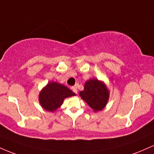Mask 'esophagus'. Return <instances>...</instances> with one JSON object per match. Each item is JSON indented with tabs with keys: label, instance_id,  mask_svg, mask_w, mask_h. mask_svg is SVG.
I'll list each match as a JSON object with an SVG mask.
<instances>
[{
	"label": "esophagus",
	"instance_id": "esophagus-1",
	"mask_svg": "<svg viewBox=\"0 0 154 154\" xmlns=\"http://www.w3.org/2000/svg\"><path fill=\"white\" fill-rule=\"evenodd\" d=\"M71 89L74 93H75V94H78V89H77V88L75 87V86H72V87L71 88Z\"/></svg>",
	"mask_w": 154,
	"mask_h": 154
}]
</instances>
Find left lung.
Wrapping results in <instances>:
<instances>
[{"label": "left lung", "instance_id": "8db88e82", "mask_svg": "<svg viewBox=\"0 0 154 154\" xmlns=\"http://www.w3.org/2000/svg\"><path fill=\"white\" fill-rule=\"evenodd\" d=\"M79 95L94 112L103 110L109 99V91L103 82L93 79L87 81Z\"/></svg>", "mask_w": 154, "mask_h": 154}]
</instances>
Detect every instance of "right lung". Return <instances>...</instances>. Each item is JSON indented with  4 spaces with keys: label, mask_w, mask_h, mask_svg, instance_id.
Instances as JSON below:
<instances>
[{
    "label": "right lung",
    "mask_w": 154,
    "mask_h": 154,
    "mask_svg": "<svg viewBox=\"0 0 154 154\" xmlns=\"http://www.w3.org/2000/svg\"><path fill=\"white\" fill-rule=\"evenodd\" d=\"M75 95V93L63 84L50 82L41 91L38 100L43 108L54 112L61 106L65 98Z\"/></svg>",
    "instance_id": "right-lung-1"
}]
</instances>
